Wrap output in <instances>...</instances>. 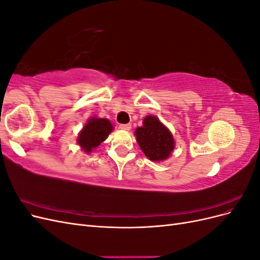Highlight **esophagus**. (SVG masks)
Returning a JSON list of instances; mask_svg holds the SVG:
<instances>
[{
  "label": "esophagus",
  "mask_w": 260,
  "mask_h": 260,
  "mask_svg": "<svg viewBox=\"0 0 260 260\" xmlns=\"http://www.w3.org/2000/svg\"><path fill=\"white\" fill-rule=\"evenodd\" d=\"M119 128L122 130H130L131 129V123H121L119 124Z\"/></svg>",
  "instance_id": "34e87169"
}]
</instances>
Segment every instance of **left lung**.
Returning a JSON list of instances; mask_svg holds the SVG:
<instances>
[{
	"mask_svg": "<svg viewBox=\"0 0 260 260\" xmlns=\"http://www.w3.org/2000/svg\"><path fill=\"white\" fill-rule=\"evenodd\" d=\"M136 137L141 149L151 160L166 159L174 151L175 140L157 117H145L142 127L136 130Z\"/></svg>",
	"mask_w": 260,
	"mask_h": 260,
	"instance_id": "8db88e82",
	"label": "left lung"
}]
</instances>
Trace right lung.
<instances>
[{"label":"right lung","instance_id":"obj_1","mask_svg":"<svg viewBox=\"0 0 260 260\" xmlns=\"http://www.w3.org/2000/svg\"><path fill=\"white\" fill-rule=\"evenodd\" d=\"M112 131L113 125L111 121L104 118H92L79 133L78 143L84 149V152L90 153L93 148L103 142Z\"/></svg>","mask_w":260,"mask_h":260}]
</instances>
